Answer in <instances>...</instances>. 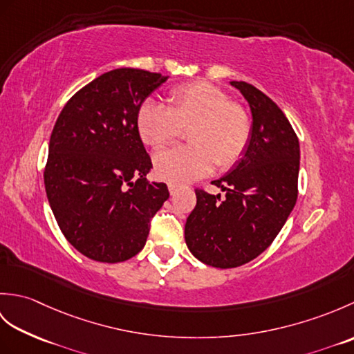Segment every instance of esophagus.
<instances>
[{
    "label": "esophagus",
    "instance_id": "34e87169",
    "mask_svg": "<svg viewBox=\"0 0 354 354\" xmlns=\"http://www.w3.org/2000/svg\"><path fill=\"white\" fill-rule=\"evenodd\" d=\"M169 192H170L171 196H175V194L178 193V185H175V184H169Z\"/></svg>",
    "mask_w": 354,
    "mask_h": 354
}]
</instances>
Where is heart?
<instances>
[{"label":"heart","mask_w":354,"mask_h":354,"mask_svg":"<svg viewBox=\"0 0 354 354\" xmlns=\"http://www.w3.org/2000/svg\"><path fill=\"white\" fill-rule=\"evenodd\" d=\"M169 108L147 100L137 114L145 145L164 147L190 129V146L171 147L155 156L156 176L187 184L216 169L227 171L242 160L252 137V118L242 103L209 82H190L173 89Z\"/></svg>","instance_id":"heart-1"}]
</instances>
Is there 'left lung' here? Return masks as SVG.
<instances>
[{"label": "left lung", "mask_w": 354, "mask_h": 354, "mask_svg": "<svg viewBox=\"0 0 354 354\" xmlns=\"http://www.w3.org/2000/svg\"><path fill=\"white\" fill-rule=\"evenodd\" d=\"M250 103L252 137L242 160L212 184L225 196L196 189L185 243L208 266L254 260L274 242L298 196L299 142L283 111L246 82H231Z\"/></svg>", "instance_id": "obj_1"}]
</instances>
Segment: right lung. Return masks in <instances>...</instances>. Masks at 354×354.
<instances>
[{
	"mask_svg": "<svg viewBox=\"0 0 354 354\" xmlns=\"http://www.w3.org/2000/svg\"><path fill=\"white\" fill-rule=\"evenodd\" d=\"M165 80L137 68L104 73L66 102L53 127L45 192L62 234L88 259L137 255L169 199L167 185L146 179L152 161L137 129L141 103Z\"/></svg>",
	"mask_w": 354,
	"mask_h": 354,
	"instance_id": "right-lung-1",
	"label": "right lung"
}]
</instances>
